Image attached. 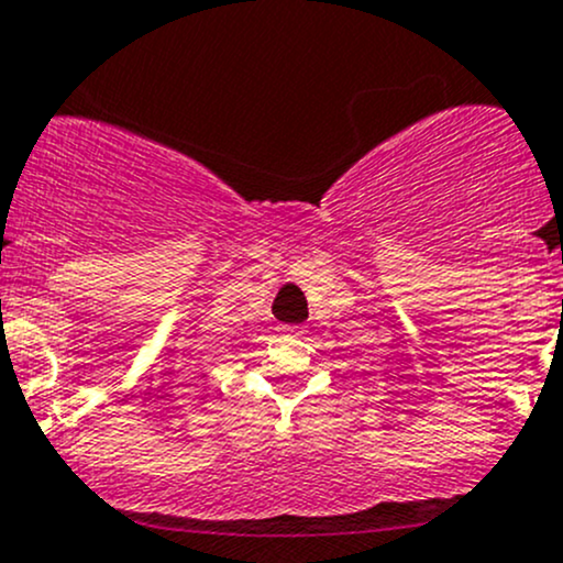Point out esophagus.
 <instances>
[{
	"label": "esophagus",
	"instance_id": "1",
	"mask_svg": "<svg viewBox=\"0 0 563 563\" xmlns=\"http://www.w3.org/2000/svg\"><path fill=\"white\" fill-rule=\"evenodd\" d=\"M283 332H286V334H302L305 329L302 327H291V323H288V327H283Z\"/></svg>",
	"mask_w": 563,
	"mask_h": 563
}]
</instances>
